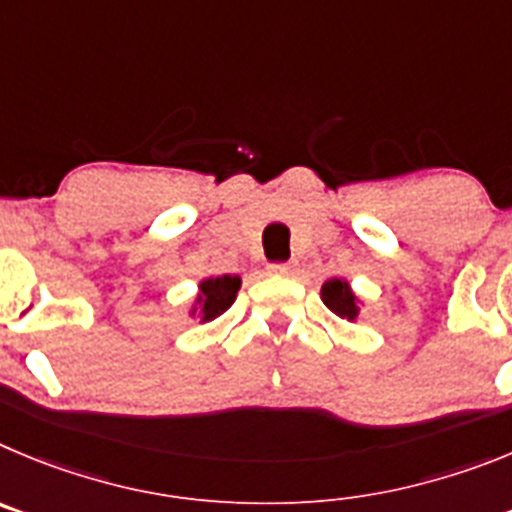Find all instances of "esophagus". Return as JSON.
<instances>
[{
	"label": "esophagus",
	"instance_id": "1",
	"mask_svg": "<svg viewBox=\"0 0 512 512\" xmlns=\"http://www.w3.org/2000/svg\"><path fill=\"white\" fill-rule=\"evenodd\" d=\"M267 273H270V275H288L290 265H285V262H273V265H267Z\"/></svg>",
	"mask_w": 512,
	"mask_h": 512
}]
</instances>
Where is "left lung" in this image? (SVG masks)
I'll list each match as a JSON object with an SVG mask.
<instances>
[{"label":"left lung","instance_id":"1","mask_svg":"<svg viewBox=\"0 0 512 512\" xmlns=\"http://www.w3.org/2000/svg\"><path fill=\"white\" fill-rule=\"evenodd\" d=\"M321 301L329 311H334L339 319L354 321L359 316V298L354 296L352 285L344 278H329L321 285Z\"/></svg>","mask_w":512,"mask_h":512}]
</instances>
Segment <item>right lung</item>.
Instances as JSON below:
<instances>
[{"label":"right lung","mask_w":512,"mask_h":512,"mask_svg":"<svg viewBox=\"0 0 512 512\" xmlns=\"http://www.w3.org/2000/svg\"><path fill=\"white\" fill-rule=\"evenodd\" d=\"M242 285L239 275H216V278H206L199 283V296L193 301L191 316L199 313L201 324L204 321H214L216 316H222L237 298V290Z\"/></svg>","instance_id":"add662e5"}]
</instances>
